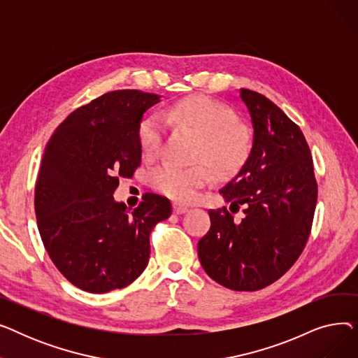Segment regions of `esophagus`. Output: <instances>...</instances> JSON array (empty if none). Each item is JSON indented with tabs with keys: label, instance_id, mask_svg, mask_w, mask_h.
<instances>
[{
	"label": "esophagus",
	"instance_id": "esophagus-1",
	"mask_svg": "<svg viewBox=\"0 0 358 358\" xmlns=\"http://www.w3.org/2000/svg\"><path fill=\"white\" fill-rule=\"evenodd\" d=\"M173 209H174V212H176L177 215H182V213H185V212H189V206H185V204H182V203H180V201H174V203H173Z\"/></svg>",
	"mask_w": 358,
	"mask_h": 358
}]
</instances>
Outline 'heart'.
Returning <instances> with one entry per match:
<instances>
[{"mask_svg": "<svg viewBox=\"0 0 358 358\" xmlns=\"http://www.w3.org/2000/svg\"><path fill=\"white\" fill-rule=\"evenodd\" d=\"M168 123L189 127L199 138L194 158L203 159L219 176H228L243 162L248 154V138L235 127V115L223 104L209 97L180 100L162 111ZM164 136V122L158 115L145 116L138 126V141L145 155L158 152ZM203 165L178 166L161 164L150 181L155 189L173 199L189 200L209 181Z\"/></svg>", "mask_w": 358, "mask_h": 358, "instance_id": "b5f03b06", "label": "heart"}]
</instances>
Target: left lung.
Wrapping results in <instances>:
<instances>
[{"instance_id":"8db88e82","label":"left lung","mask_w":358,"mask_h":358,"mask_svg":"<svg viewBox=\"0 0 358 358\" xmlns=\"http://www.w3.org/2000/svg\"><path fill=\"white\" fill-rule=\"evenodd\" d=\"M254 141L238 176L220 190L231 203L210 209V229L197 243L201 267L216 283L255 292L274 283L302 254L313 222L317 184L300 127L259 92L241 88ZM243 209V217L233 215Z\"/></svg>"}]
</instances>
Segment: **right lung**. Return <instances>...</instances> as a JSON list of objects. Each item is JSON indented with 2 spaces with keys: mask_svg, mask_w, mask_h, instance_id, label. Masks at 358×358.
I'll return each instance as SVG.
<instances>
[{
  "mask_svg": "<svg viewBox=\"0 0 358 358\" xmlns=\"http://www.w3.org/2000/svg\"><path fill=\"white\" fill-rule=\"evenodd\" d=\"M157 94L117 90L73 110L50 136L34 189L43 245L62 275L88 293L129 286L148 266L149 235L171 215L146 193L130 212L113 193L141 165L138 126Z\"/></svg>",
  "mask_w": 358,
  "mask_h": 358,
  "instance_id": "right-lung-1",
  "label": "right lung"
}]
</instances>
